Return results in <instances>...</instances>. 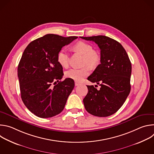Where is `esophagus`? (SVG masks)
Segmentation results:
<instances>
[{
  "mask_svg": "<svg viewBox=\"0 0 154 154\" xmlns=\"http://www.w3.org/2000/svg\"><path fill=\"white\" fill-rule=\"evenodd\" d=\"M80 83H79V82H75V86H78V85H79Z\"/></svg>",
  "mask_w": 154,
  "mask_h": 154,
  "instance_id": "1",
  "label": "esophagus"
}]
</instances>
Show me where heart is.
Here are the masks:
<instances>
[{
	"instance_id": "obj_1",
	"label": "heart",
	"mask_w": 154,
	"mask_h": 154,
	"mask_svg": "<svg viewBox=\"0 0 154 154\" xmlns=\"http://www.w3.org/2000/svg\"><path fill=\"white\" fill-rule=\"evenodd\" d=\"M74 51L83 55V63L88 66L81 68H71L65 72V76L74 80L81 81L90 74V68L94 69L100 64L101 56L99 51L93 49V47L90 43L80 41L72 46ZM58 63L63 67L68 65V54L65 50H60L57 56Z\"/></svg>"
}]
</instances>
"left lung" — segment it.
Returning <instances> with one entry per match:
<instances>
[{
    "label": "left lung",
    "instance_id": "8db88e82",
    "mask_svg": "<svg viewBox=\"0 0 154 154\" xmlns=\"http://www.w3.org/2000/svg\"><path fill=\"white\" fill-rule=\"evenodd\" d=\"M80 38L96 42L101 56L100 64L88 77L99 85L100 90L87 85L88 91L83 100L85 108L96 116L112 115L122 106L130 91L131 64L128 56L119 42L108 36Z\"/></svg>",
    "mask_w": 154,
    "mask_h": 154
}]
</instances>
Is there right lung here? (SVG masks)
<instances>
[{"label":"right lung","instance_id":"add662e5","mask_svg":"<svg viewBox=\"0 0 154 154\" xmlns=\"http://www.w3.org/2000/svg\"><path fill=\"white\" fill-rule=\"evenodd\" d=\"M77 38L48 34L32 41L24 50L17 67L20 95L36 116L51 118L63 110L74 81L67 78L59 82L63 72L57 56L63 46Z\"/></svg>","mask_w":154,"mask_h":154}]
</instances>
